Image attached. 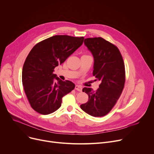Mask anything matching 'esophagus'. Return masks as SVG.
Masks as SVG:
<instances>
[{"instance_id":"1","label":"esophagus","mask_w":154,"mask_h":154,"mask_svg":"<svg viewBox=\"0 0 154 154\" xmlns=\"http://www.w3.org/2000/svg\"><path fill=\"white\" fill-rule=\"evenodd\" d=\"M75 89L79 92H81L82 91V88L81 86L80 85H76L75 87Z\"/></svg>"}]
</instances>
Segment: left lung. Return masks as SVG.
<instances>
[{
	"label": "left lung",
	"instance_id": "1",
	"mask_svg": "<svg viewBox=\"0 0 154 154\" xmlns=\"http://www.w3.org/2000/svg\"><path fill=\"white\" fill-rule=\"evenodd\" d=\"M84 44L93 55V75L100 82L94 91L84 87L87 102L80 108L93 117H103L112 109L122 92L125 81V65L119 48L102 37L87 38Z\"/></svg>",
	"mask_w": 154,
	"mask_h": 154
}]
</instances>
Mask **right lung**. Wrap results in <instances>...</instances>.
Listing matches in <instances>:
<instances>
[{
  "instance_id": "1",
  "label": "right lung",
  "mask_w": 154,
  "mask_h": 154,
  "mask_svg": "<svg viewBox=\"0 0 154 154\" xmlns=\"http://www.w3.org/2000/svg\"><path fill=\"white\" fill-rule=\"evenodd\" d=\"M84 39L54 35L37 43L27 55L22 69V85L30 106L39 114H50L59 109L63 97L74 90V83L62 81L53 72L82 45Z\"/></svg>"
}]
</instances>
